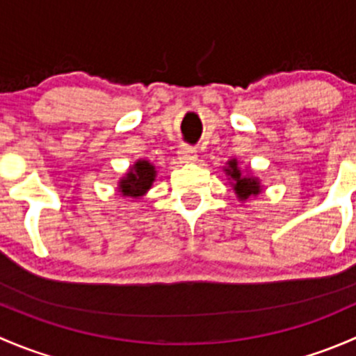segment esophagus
Masks as SVG:
<instances>
[{"mask_svg": "<svg viewBox=\"0 0 356 356\" xmlns=\"http://www.w3.org/2000/svg\"><path fill=\"white\" fill-rule=\"evenodd\" d=\"M196 149L195 148H189V146H182L181 152H179V160L184 161V163H191V161H196Z\"/></svg>", "mask_w": 356, "mask_h": 356, "instance_id": "esophagus-1", "label": "esophagus"}]
</instances>
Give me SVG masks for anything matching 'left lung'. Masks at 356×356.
Instances as JSON below:
<instances>
[{"instance_id":"1","label":"left lung","mask_w":356,"mask_h":356,"mask_svg":"<svg viewBox=\"0 0 356 356\" xmlns=\"http://www.w3.org/2000/svg\"><path fill=\"white\" fill-rule=\"evenodd\" d=\"M224 172L227 175L229 182H231L232 189H234L236 196H238V200L241 203H246L253 196H258L261 193V189H264L261 181L257 175H253V172L250 168H246V170L239 168V161L236 158H232V160H229L225 163Z\"/></svg>"}]
</instances>
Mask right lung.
<instances>
[{"label":"right lung","instance_id":"add662e5","mask_svg":"<svg viewBox=\"0 0 356 356\" xmlns=\"http://www.w3.org/2000/svg\"><path fill=\"white\" fill-rule=\"evenodd\" d=\"M156 179V168L152 161L141 160L134 161V165L129 167L120 177L117 186V191L122 198H132L139 200L152 189L153 182Z\"/></svg>","mask_w":356,"mask_h":356}]
</instances>
